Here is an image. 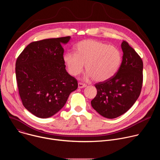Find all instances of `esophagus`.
I'll list each match as a JSON object with an SVG mask.
<instances>
[{
	"label": "esophagus",
	"instance_id": "obj_1",
	"mask_svg": "<svg viewBox=\"0 0 160 160\" xmlns=\"http://www.w3.org/2000/svg\"><path fill=\"white\" fill-rule=\"evenodd\" d=\"M87 86V85L85 83H82V82H79L78 83V87L79 88H82L83 87H85Z\"/></svg>",
	"mask_w": 160,
	"mask_h": 160
}]
</instances>
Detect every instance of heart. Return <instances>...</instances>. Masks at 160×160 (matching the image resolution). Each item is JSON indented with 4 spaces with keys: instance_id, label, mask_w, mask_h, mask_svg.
<instances>
[{
    "instance_id": "obj_1",
    "label": "heart",
    "mask_w": 160,
    "mask_h": 160,
    "mask_svg": "<svg viewBox=\"0 0 160 160\" xmlns=\"http://www.w3.org/2000/svg\"><path fill=\"white\" fill-rule=\"evenodd\" d=\"M63 59L71 75L81 73L85 64L87 77L102 82L117 73L122 62V54L112 45L95 40H85L76 45L75 52H66Z\"/></svg>"
}]
</instances>
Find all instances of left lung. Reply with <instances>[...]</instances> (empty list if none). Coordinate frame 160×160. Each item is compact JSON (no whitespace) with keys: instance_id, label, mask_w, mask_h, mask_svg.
I'll list each match as a JSON object with an SVG mask.
<instances>
[{"instance_id":"8db88e82","label":"left lung","mask_w":160,"mask_h":160,"mask_svg":"<svg viewBox=\"0 0 160 160\" xmlns=\"http://www.w3.org/2000/svg\"><path fill=\"white\" fill-rule=\"evenodd\" d=\"M123 58L117 73L95 84L97 95L91 101L92 108L107 118H115L126 112L139 97L143 82V62L125 40Z\"/></svg>"}]
</instances>
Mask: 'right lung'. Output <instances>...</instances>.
Returning a JSON list of instances; mask_svg holds the SVG:
<instances>
[{"label":"right lung","instance_id":"1","mask_svg":"<svg viewBox=\"0 0 160 160\" xmlns=\"http://www.w3.org/2000/svg\"><path fill=\"white\" fill-rule=\"evenodd\" d=\"M70 37L31 42L18 57L16 77L24 107L35 116L47 118L66 104L78 87L75 78L66 72L62 43Z\"/></svg>","mask_w":160,"mask_h":160}]
</instances>
